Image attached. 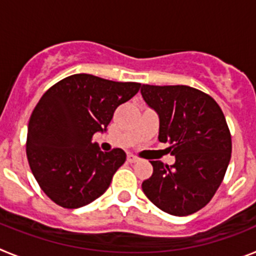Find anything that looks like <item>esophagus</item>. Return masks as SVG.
Segmentation results:
<instances>
[{
  "instance_id": "esophagus-1",
  "label": "esophagus",
  "mask_w": 256,
  "mask_h": 256,
  "mask_svg": "<svg viewBox=\"0 0 256 256\" xmlns=\"http://www.w3.org/2000/svg\"><path fill=\"white\" fill-rule=\"evenodd\" d=\"M126 160H128L130 162H137L140 160V158H137L136 155H130H130L126 156Z\"/></svg>"
}]
</instances>
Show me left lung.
<instances>
[{
    "label": "left lung",
    "mask_w": 256,
    "mask_h": 256,
    "mask_svg": "<svg viewBox=\"0 0 256 256\" xmlns=\"http://www.w3.org/2000/svg\"><path fill=\"white\" fill-rule=\"evenodd\" d=\"M159 115V141L169 144L176 162H150L154 172L144 194L162 212L184 216L205 206L220 186L232 152L230 128L212 96L188 86L141 88Z\"/></svg>",
    "instance_id": "obj_1"
}]
</instances>
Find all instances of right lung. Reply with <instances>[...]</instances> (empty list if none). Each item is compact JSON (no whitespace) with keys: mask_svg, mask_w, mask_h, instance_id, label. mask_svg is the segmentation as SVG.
Here are the masks:
<instances>
[{"mask_svg":"<svg viewBox=\"0 0 256 256\" xmlns=\"http://www.w3.org/2000/svg\"><path fill=\"white\" fill-rule=\"evenodd\" d=\"M140 88L141 83L74 74L40 97L29 119L26 158L36 180L55 204L76 209L108 188L126 155L122 148L104 152L92 136L106 130L115 108Z\"/></svg>","mask_w":256,"mask_h":256,"instance_id":"obj_1","label":"right lung"}]
</instances>
